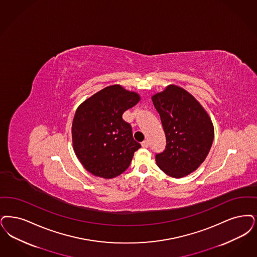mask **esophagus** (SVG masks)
<instances>
[{
  "label": "esophagus",
  "instance_id": "esophagus-1",
  "mask_svg": "<svg viewBox=\"0 0 257 257\" xmlns=\"http://www.w3.org/2000/svg\"><path fill=\"white\" fill-rule=\"evenodd\" d=\"M142 146H143L144 148H147V147L149 146V142H148V141H144V143L142 144Z\"/></svg>",
  "mask_w": 257,
  "mask_h": 257
}]
</instances>
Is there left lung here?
Returning <instances> with one entry per match:
<instances>
[{"label": "left lung", "mask_w": 257, "mask_h": 257, "mask_svg": "<svg viewBox=\"0 0 257 257\" xmlns=\"http://www.w3.org/2000/svg\"><path fill=\"white\" fill-rule=\"evenodd\" d=\"M166 137V147L156 155L165 174L183 178L205 162L214 139V127L205 108L185 89L168 85L152 96Z\"/></svg>", "instance_id": "8db88e82"}]
</instances>
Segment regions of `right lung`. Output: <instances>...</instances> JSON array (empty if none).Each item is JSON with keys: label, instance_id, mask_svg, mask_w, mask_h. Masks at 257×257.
Returning a JSON list of instances; mask_svg holds the SVG:
<instances>
[{"label": "right lung", "instance_id": "1", "mask_svg": "<svg viewBox=\"0 0 257 257\" xmlns=\"http://www.w3.org/2000/svg\"><path fill=\"white\" fill-rule=\"evenodd\" d=\"M140 100L139 93L112 85L78 106L72 120V147L88 172L113 179L129 167L141 144L122 114Z\"/></svg>", "mask_w": 257, "mask_h": 257}]
</instances>
